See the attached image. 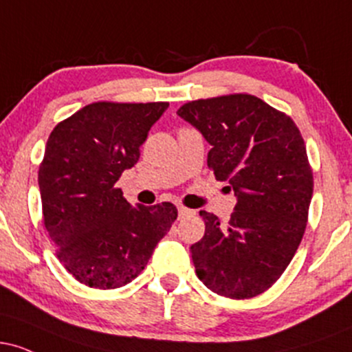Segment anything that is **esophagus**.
Segmentation results:
<instances>
[{"label": "esophagus", "instance_id": "obj_1", "mask_svg": "<svg viewBox=\"0 0 352 352\" xmlns=\"http://www.w3.org/2000/svg\"><path fill=\"white\" fill-rule=\"evenodd\" d=\"M190 213H192V210H188V208H185V207H179V218L187 217V215H190Z\"/></svg>", "mask_w": 352, "mask_h": 352}]
</instances>
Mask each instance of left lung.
I'll return each instance as SVG.
<instances>
[{"label": "left lung", "mask_w": 352, "mask_h": 352, "mask_svg": "<svg viewBox=\"0 0 352 352\" xmlns=\"http://www.w3.org/2000/svg\"><path fill=\"white\" fill-rule=\"evenodd\" d=\"M212 145L208 167L236 195L228 227L201 210L205 235L190 246L197 276L233 300L276 283L305 235L313 170L300 129L250 94L199 99L177 111Z\"/></svg>", "instance_id": "1"}]
</instances>
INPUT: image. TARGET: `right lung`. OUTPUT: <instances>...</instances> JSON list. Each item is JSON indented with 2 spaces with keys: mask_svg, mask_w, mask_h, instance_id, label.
<instances>
[{
  "mask_svg": "<svg viewBox=\"0 0 352 352\" xmlns=\"http://www.w3.org/2000/svg\"><path fill=\"white\" fill-rule=\"evenodd\" d=\"M168 102H92L47 139L38 182L56 254L82 285L114 289L145 268L177 220L170 201L132 207L116 182L140 157Z\"/></svg>",
  "mask_w": 352,
  "mask_h": 352,
  "instance_id": "right-lung-1",
  "label": "right lung"
}]
</instances>
